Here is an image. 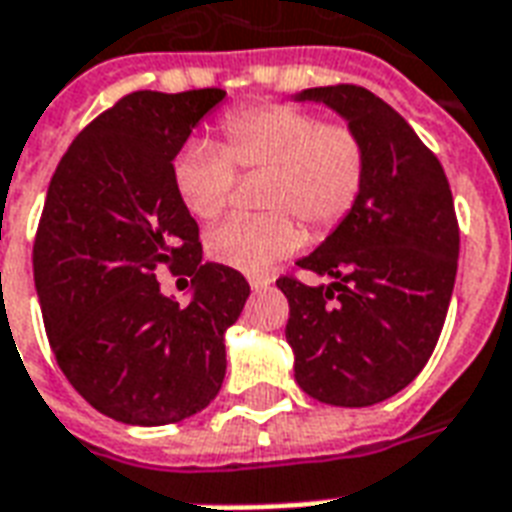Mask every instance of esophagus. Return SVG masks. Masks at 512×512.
Masks as SVG:
<instances>
[{
  "mask_svg": "<svg viewBox=\"0 0 512 512\" xmlns=\"http://www.w3.org/2000/svg\"><path fill=\"white\" fill-rule=\"evenodd\" d=\"M268 285H271V276H266V274L249 276V287H252V290H266Z\"/></svg>",
  "mask_w": 512,
  "mask_h": 512,
  "instance_id": "1",
  "label": "esophagus"
}]
</instances>
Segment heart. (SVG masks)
Masks as SVG:
<instances>
[{
	"label": "heart",
	"instance_id": "1",
	"mask_svg": "<svg viewBox=\"0 0 512 512\" xmlns=\"http://www.w3.org/2000/svg\"><path fill=\"white\" fill-rule=\"evenodd\" d=\"M219 146L189 140L170 162L181 206L200 222L227 208L236 173L263 170L257 217L227 219L206 238L208 255L244 274H263L304 244V227L331 233L361 200L369 176V149L355 124L323 119L287 102L241 105L219 121Z\"/></svg>",
	"mask_w": 512,
	"mask_h": 512
}]
</instances>
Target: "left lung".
<instances>
[{
    "label": "left lung",
    "instance_id": "obj_1",
    "mask_svg": "<svg viewBox=\"0 0 512 512\" xmlns=\"http://www.w3.org/2000/svg\"><path fill=\"white\" fill-rule=\"evenodd\" d=\"M298 100L358 127L369 176L350 217L295 263L333 285L295 271L276 279L290 301L295 382L333 407H369L407 388L437 347L458 268L456 206L437 154L377 94L336 83Z\"/></svg>",
    "mask_w": 512,
    "mask_h": 512
}]
</instances>
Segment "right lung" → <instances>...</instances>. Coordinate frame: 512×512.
I'll return each mask as SVG.
<instances>
[{
	"instance_id": "right-lung-1",
	"label": "right lung",
	"mask_w": 512,
	"mask_h": 512,
	"mask_svg": "<svg viewBox=\"0 0 512 512\" xmlns=\"http://www.w3.org/2000/svg\"><path fill=\"white\" fill-rule=\"evenodd\" d=\"M222 89L132 92L70 143L45 195L34 287L56 363L94 410L162 426L211 404L225 380V331L249 298L236 268L206 263L170 162ZM190 276L187 307L156 274Z\"/></svg>"
}]
</instances>
